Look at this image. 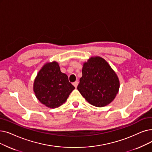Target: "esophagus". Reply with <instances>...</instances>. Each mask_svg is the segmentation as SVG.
Returning <instances> with one entry per match:
<instances>
[{"instance_id":"1","label":"esophagus","mask_w":152,"mask_h":152,"mask_svg":"<svg viewBox=\"0 0 152 152\" xmlns=\"http://www.w3.org/2000/svg\"><path fill=\"white\" fill-rule=\"evenodd\" d=\"M72 84H73V86H74L75 88H77V84H78V82L77 81H75V82H74L73 83H72Z\"/></svg>"}]
</instances>
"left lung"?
Returning a JSON list of instances; mask_svg holds the SVG:
<instances>
[{"mask_svg": "<svg viewBox=\"0 0 152 152\" xmlns=\"http://www.w3.org/2000/svg\"><path fill=\"white\" fill-rule=\"evenodd\" d=\"M82 75L77 89L89 104L101 107L114 99L120 83L115 71L104 59L90 58L83 64Z\"/></svg>", "mask_w": 152, "mask_h": 152, "instance_id": "left-lung-1", "label": "left lung"}]
</instances>
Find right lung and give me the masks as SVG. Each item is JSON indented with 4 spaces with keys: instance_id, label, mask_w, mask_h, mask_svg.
I'll use <instances>...</instances> for the list:
<instances>
[{
    "instance_id": "obj_1",
    "label": "right lung",
    "mask_w": 152,
    "mask_h": 152,
    "mask_svg": "<svg viewBox=\"0 0 152 152\" xmlns=\"http://www.w3.org/2000/svg\"><path fill=\"white\" fill-rule=\"evenodd\" d=\"M75 89L56 61L46 63L38 72L34 83V91L38 101L52 109L64 103Z\"/></svg>"
}]
</instances>
